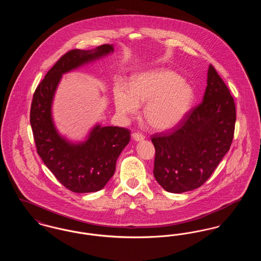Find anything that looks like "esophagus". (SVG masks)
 <instances>
[{
  "instance_id": "34e87169",
  "label": "esophagus",
  "mask_w": 261,
  "mask_h": 261,
  "mask_svg": "<svg viewBox=\"0 0 261 261\" xmlns=\"http://www.w3.org/2000/svg\"><path fill=\"white\" fill-rule=\"evenodd\" d=\"M132 138L133 140H135L136 142H140V141H143L145 139V136L143 134H140V133H133L132 134Z\"/></svg>"
}]
</instances>
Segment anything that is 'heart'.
Returning <instances> with one entry per match:
<instances>
[{"label":"heart","mask_w":261,"mask_h":261,"mask_svg":"<svg viewBox=\"0 0 261 261\" xmlns=\"http://www.w3.org/2000/svg\"><path fill=\"white\" fill-rule=\"evenodd\" d=\"M194 99V89L174 71L155 69L136 75L129 86L120 82L114 88L117 113L127 117L146 102L144 115L158 130H168L179 124Z\"/></svg>","instance_id":"1"}]
</instances>
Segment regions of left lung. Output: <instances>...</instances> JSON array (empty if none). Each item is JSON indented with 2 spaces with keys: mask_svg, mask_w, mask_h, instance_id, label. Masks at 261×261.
<instances>
[{
  "mask_svg": "<svg viewBox=\"0 0 261 261\" xmlns=\"http://www.w3.org/2000/svg\"><path fill=\"white\" fill-rule=\"evenodd\" d=\"M235 122L234 99L211 64L202 101L172 131L151 138L158 183L174 194L201 186L230 149Z\"/></svg>",
  "mask_w": 261,
  "mask_h": 261,
  "instance_id": "8db88e82",
  "label": "left lung"
}]
</instances>
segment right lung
Masks as SVG:
<instances>
[{"instance_id":"1","label":"right lung","mask_w":261,"mask_h":261,"mask_svg":"<svg viewBox=\"0 0 261 261\" xmlns=\"http://www.w3.org/2000/svg\"><path fill=\"white\" fill-rule=\"evenodd\" d=\"M113 53V45L69 50L56 62L35 90L30 123L38 154L63 186L74 193L98 192L115 171L130 141L128 129L97 123L81 142L62 136L53 119V101L62 75Z\"/></svg>"}]
</instances>
